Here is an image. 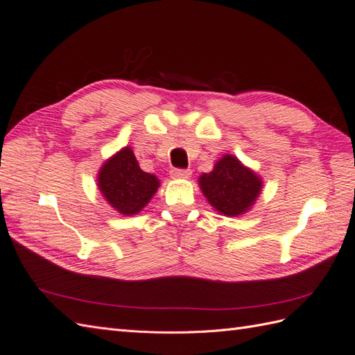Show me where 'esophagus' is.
<instances>
[{"mask_svg":"<svg viewBox=\"0 0 355 355\" xmlns=\"http://www.w3.org/2000/svg\"><path fill=\"white\" fill-rule=\"evenodd\" d=\"M191 175V171L190 169H172L171 171V177L172 178H189Z\"/></svg>","mask_w":355,"mask_h":355,"instance_id":"1","label":"esophagus"}]
</instances>
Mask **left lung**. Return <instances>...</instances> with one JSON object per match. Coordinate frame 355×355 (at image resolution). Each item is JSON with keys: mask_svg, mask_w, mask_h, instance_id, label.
Masks as SVG:
<instances>
[{"mask_svg": "<svg viewBox=\"0 0 355 355\" xmlns=\"http://www.w3.org/2000/svg\"><path fill=\"white\" fill-rule=\"evenodd\" d=\"M202 193L211 207L227 217H238L254 205L261 178L232 155H225L214 169L199 177Z\"/></svg>", "mask_w": 355, "mask_h": 355, "instance_id": "8db88e82", "label": "left lung"}]
</instances>
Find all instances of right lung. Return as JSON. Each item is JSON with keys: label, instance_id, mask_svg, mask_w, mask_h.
<instances>
[{"label": "right lung", "instance_id": "1", "mask_svg": "<svg viewBox=\"0 0 355 355\" xmlns=\"http://www.w3.org/2000/svg\"><path fill=\"white\" fill-rule=\"evenodd\" d=\"M98 187L120 214L134 216L153 198L159 180L139 168L132 148L123 147L99 169Z\"/></svg>", "mask_w": 355, "mask_h": 355}]
</instances>
